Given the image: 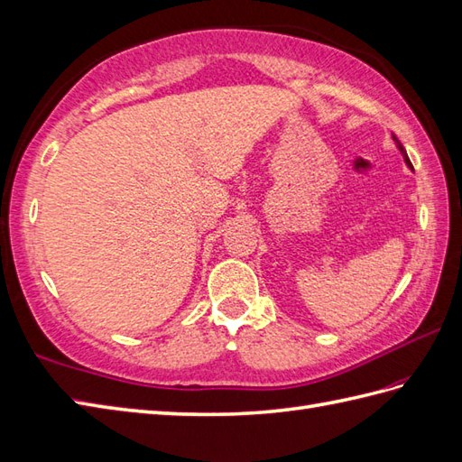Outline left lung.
<instances>
[{
  "label": "left lung",
  "mask_w": 462,
  "mask_h": 462,
  "mask_svg": "<svg viewBox=\"0 0 462 462\" xmlns=\"http://www.w3.org/2000/svg\"><path fill=\"white\" fill-rule=\"evenodd\" d=\"M392 137H393V141H396V144H398V146H400V151H402V152H403V159H406V162H408V166H410V168H413V166H411V162H410V159H408V154H406V151H403V146H402V143H400V141H398V137H396V134H393V133H392Z\"/></svg>",
  "instance_id": "obj_1"
}]
</instances>
